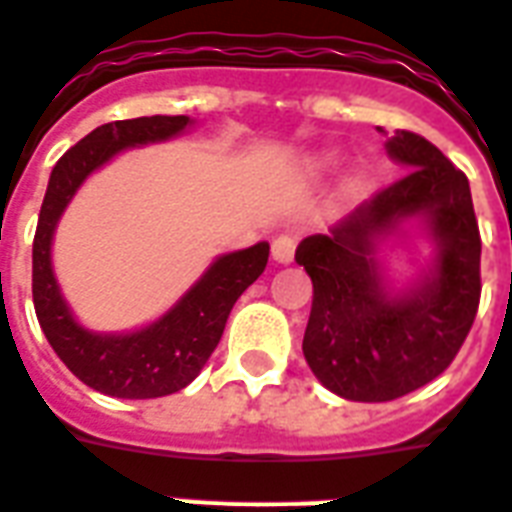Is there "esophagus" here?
I'll return each instance as SVG.
<instances>
[{
  "label": "esophagus",
  "instance_id": "34e87169",
  "mask_svg": "<svg viewBox=\"0 0 512 512\" xmlns=\"http://www.w3.org/2000/svg\"><path fill=\"white\" fill-rule=\"evenodd\" d=\"M295 246H298V238L293 233H282V236L274 238L271 244V255H274L276 263H293Z\"/></svg>",
  "mask_w": 512,
  "mask_h": 512
}]
</instances>
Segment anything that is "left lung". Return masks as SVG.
Segmentation results:
<instances>
[{
  "instance_id": "left-lung-1",
  "label": "left lung",
  "mask_w": 512,
  "mask_h": 512,
  "mask_svg": "<svg viewBox=\"0 0 512 512\" xmlns=\"http://www.w3.org/2000/svg\"><path fill=\"white\" fill-rule=\"evenodd\" d=\"M388 154L407 173L295 252L314 287L306 363L350 401L399 399L445 372L475 323L483 287L467 176L410 130L388 140ZM418 213L440 246L438 268L415 294L391 299L379 285L373 238Z\"/></svg>"
}]
</instances>
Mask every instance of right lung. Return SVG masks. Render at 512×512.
<instances>
[{
	"label": "right lung",
	"mask_w": 512,
	"mask_h": 512,
	"mask_svg": "<svg viewBox=\"0 0 512 512\" xmlns=\"http://www.w3.org/2000/svg\"><path fill=\"white\" fill-rule=\"evenodd\" d=\"M189 116H140L102 124L51 170L32 244V298L45 339L89 388L116 399H157L198 377L222 339L238 295L266 271L268 244L219 257L162 320L127 336H100L75 323L51 271V238L81 181L121 149L179 135Z\"/></svg>",
	"instance_id": "1"
}]
</instances>
